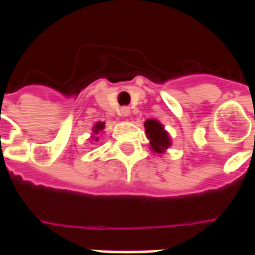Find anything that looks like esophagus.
<instances>
[{"instance_id": "obj_1", "label": "esophagus", "mask_w": 255, "mask_h": 255, "mask_svg": "<svg viewBox=\"0 0 255 255\" xmlns=\"http://www.w3.org/2000/svg\"><path fill=\"white\" fill-rule=\"evenodd\" d=\"M131 113V109L128 108V106H123V108H120V116H128Z\"/></svg>"}]
</instances>
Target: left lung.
Listing matches in <instances>:
<instances>
[{
    "label": "left lung",
    "instance_id": "obj_1",
    "mask_svg": "<svg viewBox=\"0 0 255 255\" xmlns=\"http://www.w3.org/2000/svg\"><path fill=\"white\" fill-rule=\"evenodd\" d=\"M144 128H146V133H147V138L150 139V144H151V150L155 153H164L165 149H168V146L171 144L168 132H166L162 124L154 120V119H150L146 120L144 123Z\"/></svg>",
    "mask_w": 255,
    "mask_h": 255
}]
</instances>
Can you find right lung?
Instances as JSON below:
<instances>
[{"label": "right lung", "instance_id": "add662e5", "mask_svg": "<svg viewBox=\"0 0 255 255\" xmlns=\"http://www.w3.org/2000/svg\"><path fill=\"white\" fill-rule=\"evenodd\" d=\"M104 127H105V124H104V123H97L94 127V132L98 133L100 131H102V129H104Z\"/></svg>", "mask_w": 255, "mask_h": 255}]
</instances>
